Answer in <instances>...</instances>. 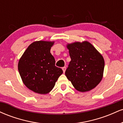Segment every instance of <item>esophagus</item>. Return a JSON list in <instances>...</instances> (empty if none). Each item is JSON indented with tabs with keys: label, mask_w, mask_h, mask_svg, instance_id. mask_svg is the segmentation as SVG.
Returning a JSON list of instances; mask_svg holds the SVG:
<instances>
[{
	"label": "esophagus",
	"mask_w": 123,
	"mask_h": 123,
	"mask_svg": "<svg viewBox=\"0 0 123 123\" xmlns=\"http://www.w3.org/2000/svg\"><path fill=\"white\" fill-rule=\"evenodd\" d=\"M62 69L63 73L65 72V70H66V67H65V66H64V67H62Z\"/></svg>",
	"instance_id": "34e87169"
}]
</instances>
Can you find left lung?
I'll use <instances>...</instances> for the list:
<instances>
[{
  "label": "left lung",
  "instance_id": "obj_1",
  "mask_svg": "<svg viewBox=\"0 0 123 123\" xmlns=\"http://www.w3.org/2000/svg\"><path fill=\"white\" fill-rule=\"evenodd\" d=\"M71 61L65 75L77 91L94 88L102 80L105 62L102 55L88 42L67 44Z\"/></svg>",
  "mask_w": 123,
  "mask_h": 123
}]
</instances>
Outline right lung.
Listing matches in <instances>:
<instances>
[{
  "mask_svg": "<svg viewBox=\"0 0 123 123\" xmlns=\"http://www.w3.org/2000/svg\"><path fill=\"white\" fill-rule=\"evenodd\" d=\"M54 42L36 41L31 44L18 62V69L24 84L29 90L40 94L54 88L63 71L55 65L50 53Z\"/></svg>",
  "mask_w": 123,
  "mask_h": 123,
  "instance_id": "obj_1",
  "label": "right lung"
}]
</instances>
